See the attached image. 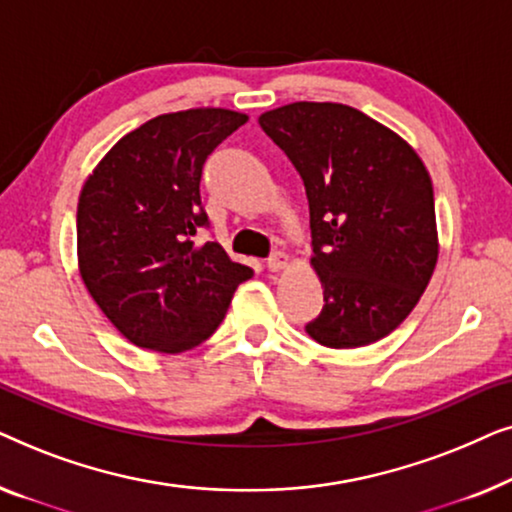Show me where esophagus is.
I'll return each instance as SVG.
<instances>
[{"mask_svg":"<svg viewBox=\"0 0 512 512\" xmlns=\"http://www.w3.org/2000/svg\"><path fill=\"white\" fill-rule=\"evenodd\" d=\"M265 265H268L270 272H277V270H282V268H286V265H289V256H286L284 251H275V254H270V258L265 261Z\"/></svg>","mask_w":512,"mask_h":512,"instance_id":"1","label":"esophagus"}]
</instances>
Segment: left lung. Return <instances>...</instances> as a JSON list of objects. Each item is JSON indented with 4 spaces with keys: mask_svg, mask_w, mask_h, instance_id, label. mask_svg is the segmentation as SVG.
Wrapping results in <instances>:
<instances>
[{
    "mask_svg": "<svg viewBox=\"0 0 512 512\" xmlns=\"http://www.w3.org/2000/svg\"><path fill=\"white\" fill-rule=\"evenodd\" d=\"M258 123L310 205L324 307L307 335L333 349L377 342L412 312L436 268L429 172L396 132L347 104L293 102Z\"/></svg>",
    "mask_w": 512,
    "mask_h": 512,
    "instance_id": "obj_1",
    "label": "left lung"
}]
</instances>
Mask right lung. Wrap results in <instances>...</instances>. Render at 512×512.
Here are the masks:
<instances>
[{
  "label": "right lung",
  "mask_w": 512,
  "mask_h": 512,
  "mask_svg": "<svg viewBox=\"0 0 512 512\" xmlns=\"http://www.w3.org/2000/svg\"><path fill=\"white\" fill-rule=\"evenodd\" d=\"M247 116L188 109L156 116L118 139L83 184L76 209L79 270L107 319L137 347L186 352L226 317L254 277L216 242L200 200L202 167Z\"/></svg>",
  "instance_id": "1"
}]
</instances>
